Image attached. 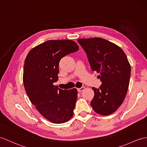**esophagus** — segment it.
Listing matches in <instances>:
<instances>
[{
	"instance_id": "esophagus-1",
	"label": "esophagus",
	"mask_w": 147,
	"mask_h": 147,
	"mask_svg": "<svg viewBox=\"0 0 147 147\" xmlns=\"http://www.w3.org/2000/svg\"><path fill=\"white\" fill-rule=\"evenodd\" d=\"M84 89H85V87H80V88H77V90H78V92H82V91H83V90H84Z\"/></svg>"
}]
</instances>
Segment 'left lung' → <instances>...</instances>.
<instances>
[{
  "label": "left lung",
  "instance_id": "8db88e82",
  "mask_svg": "<svg viewBox=\"0 0 147 147\" xmlns=\"http://www.w3.org/2000/svg\"><path fill=\"white\" fill-rule=\"evenodd\" d=\"M87 53L93 71L100 74L102 85L92 87L94 96L90 105L96 113L109 115L123 103L130 82L131 67L120 47L102 38L78 39Z\"/></svg>",
  "mask_w": 147,
  "mask_h": 147
}]
</instances>
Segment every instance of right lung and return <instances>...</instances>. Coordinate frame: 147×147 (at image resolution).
<instances>
[{"mask_svg":"<svg viewBox=\"0 0 147 147\" xmlns=\"http://www.w3.org/2000/svg\"><path fill=\"white\" fill-rule=\"evenodd\" d=\"M78 49L72 40H51L35 47L25 60V90L39 113L52 123H65L73 116L77 89L62 90L53 83L58 80L60 60Z\"/></svg>","mask_w":147,"mask_h":147,"instance_id":"right-lung-1","label":"right lung"}]
</instances>
